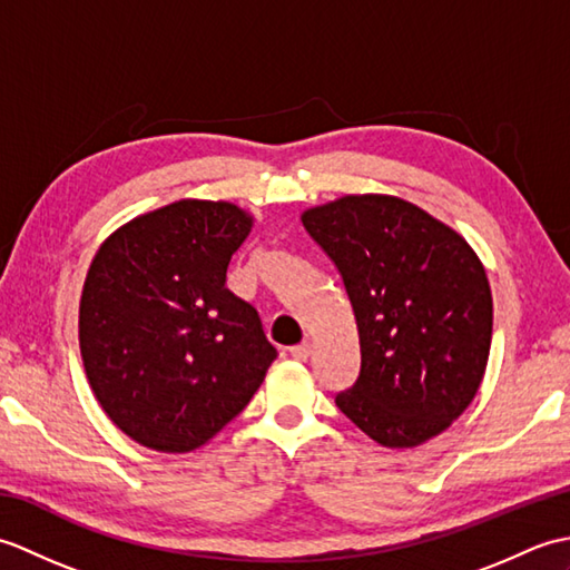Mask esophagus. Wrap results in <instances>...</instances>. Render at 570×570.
I'll list each match as a JSON object with an SVG mask.
<instances>
[{"label": "esophagus", "mask_w": 570, "mask_h": 570, "mask_svg": "<svg viewBox=\"0 0 570 570\" xmlns=\"http://www.w3.org/2000/svg\"><path fill=\"white\" fill-rule=\"evenodd\" d=\"M288 353H292V357H294V360H298V362H306V360H308V355H311V343L294 345L292 350H288Z\"/></svg>", "instance_id": "34e87169"}]
</instances>
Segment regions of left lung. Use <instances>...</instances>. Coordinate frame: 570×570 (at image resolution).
Wrapping results in <instances>:
<instances>
[{
	"instance_id": "8db88e82",
	"label": "left lung",
	"mask_w": 570,
	"mask_h": 570,
	"mask_svg": "<svg viewBox=\"0 0 570 570\" xmlns=\"http://www.w3.org/2000/svg\"><path fill=\"white\" fill-rule=\"evenodd\" d=\"M343 276L360 335V377L337 409L384 448L445 431L475 399L492 343V292L463 235L382 193L301 215Z\"/></svg>"
}]
</instances>
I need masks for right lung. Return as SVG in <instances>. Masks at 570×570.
Segmentation results:
<instances>
[{
    "instance_id": "1",
    "label": "right lung",
    "mask_w": 570,
    "mask_h": 570,
    "mask_svg": "<svg viewBox=\"0 0 570 570\" xmlns=\"http://www.w3.org/2000/svg\"><path fill=\"white\" fill-rule=\"evenodd\" d=\"M254 217L227 200H176L107 237L85 276L78 337L98 404L131 441L190 453L220 433L276 357L225 286Z\"/></svg>"
}]
</instances>
